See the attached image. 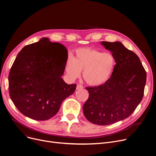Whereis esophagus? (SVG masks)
Masks as SVG:
<instances>
[{
	"mask_svg": "<svg viewBox=\"0 0 156 156\" xmlns=\"http://www.w3.org/2000/svg\"><path fill=\"white\" fill-rule=\"evenodd\" d=\"M83 87L80 85V84H78L77 86H76V90H80V89H83Z\"/></svg>",
	"mask_w": 156,
	"mask_h": 156,
	"instance_id": "esophagus-1",
	"label": "esophagus"
}]
</instances>
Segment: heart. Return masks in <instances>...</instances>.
<instances>
[{
  "mask_svg": "<svg viewBox=\"0 0 156 156\" xmlns=\"http://www.w3.org/2000/svg\"><path fill=\"white\" fill-rule=\"evenodd\" d=\"M116 59L110 52H102L90 47H81L75 56H69L66 64V72L71 80L80 77L83 71L85 82L91 86H100L110 79L116 66Z\"/></svg>",
  "mask_w": 156,
  "mask_h": 156,
  "instance_id": "1",
  "label": "heart"
}]
</instances>
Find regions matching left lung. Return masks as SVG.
I'll return each mask as SVG.
<instances>
[{
	"label": "left lung",
	"mask_w": 156,
	"mask_h": 156,
	"mask_svg": "<svg viewBox=\"0 0 156 156\" xmlns=\"http://www.w3.org/2000/svg\"><path fill=\"white\" fill-rule=\"evenodd\" d=\"M112 52L116 66L104 84L86 87L88 99L83 107L85 118L97 125H108L132 114L144 94L147 74L140 59L121 42H102Z\"/></svg>",
	"instance_id": "left-lung-1"
}]
</instances>
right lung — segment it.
<instances>
[{"label": "right lung", "mask_w": 156, "mask_h": 156, "mask_svg": "<svg viewBox=\"0 0 156 156\" xmlns=\"http://www.w3.org/2000/svg\"><path fill=\"white\" fill-rule=\"evenodd\" d=\"M68 50L47 38L24 47L9 75V92L17 109L31 119L44 121L59 111L76 85L66 83L63 75Z\"/></svg>", "instance_id": "right-lung-1"}]
</instances>
